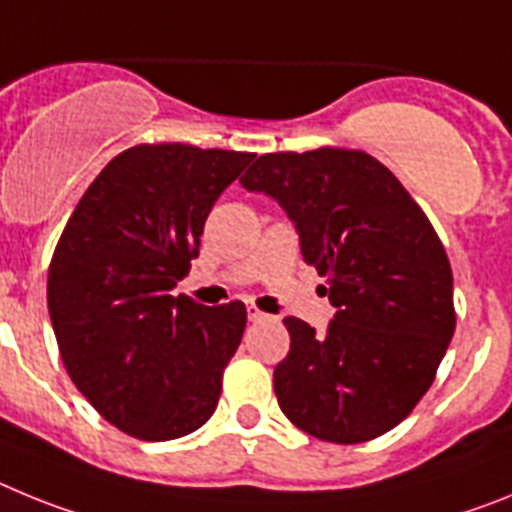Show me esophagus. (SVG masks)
Segmentation results:
<instances>
[{
    "label": "esophagus",
    "instance_id": "esophagus-1",
    "mask_svg": "<svg viewBox=\"0 0 512 512\" xmlns=\"http://www.w3.org/2000/svg\"><path fill=\"white\" fill-rule=\"evenodd\" d=\"M247 319H250V322H265V319H268V314L257 309V306H247Z\"/></svg>",
    "mask_w": 512,
    "mask_h": 512
}]
</instances>
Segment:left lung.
<instances>
[{
	"label": "left lung",
	"mask_w": 512,
	"mask_h": 512,
	"mask_svg": "<svg viewBox=\"0 0 512 512\" xmlns=\"http://www.w3.org/2000/svg\"><path fill=\"white\" fill-rule=\"evenodd\" d=\"M239 182L281 203L337 309L327 335L283 319L291 350L273 373L283 415L342 446L389 433L430 389L456 330L451 265L433 224L358 149L262 154Z\"/></svg>",
	"instance_id": "obj_1"
}]
</instances>
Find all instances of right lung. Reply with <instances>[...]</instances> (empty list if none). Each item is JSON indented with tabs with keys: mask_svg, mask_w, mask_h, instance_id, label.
I'll list each match as a JSON object with an SVG mask.
<instances>
[{
	"mask_svg": "<svg viewBox=\"0 0 512 512\" xmlns=\"http://www.w3.org/2000/svg\"><path fill=\"white\" fill-rule=\"evenodd\" d=\"M247 151L139 144L110 159L66 221L48 314L69 379L110 425L172 441L213 415L242 342V301L203 306L172 288L201 250L213 203Z\"/></svg>",
	"mask_w": 512,
	"mask_h": 512,
	"instance_id": "1",
	"label": "right lung"
}]
</instances>
